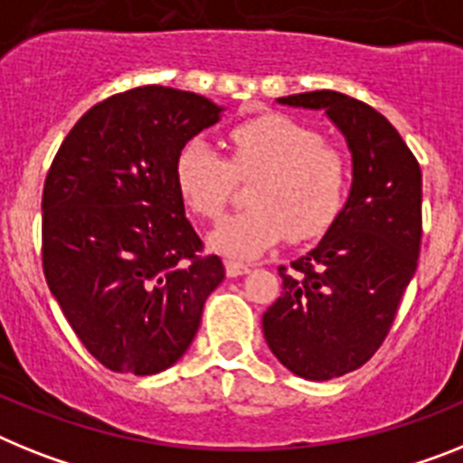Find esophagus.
Here are the masks:
<instances>
[{
	"label": "esophagus",
	"mask_w": 463,
	"mask_h": 463,
	"mask_svg": "<svg viewBox=\"0 0 463 463\" xmlns=\"http://www.w3.org/2000/svg\"><path fill=\"white\" fill-rule=\"evenodd\" d=\"M224 269H227L229 279H236V276L248 274V271H250V264L236 262V260H227V262H224Z\"/></svg>",
	"instance_id": "obj_1"
}]
</instances>
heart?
Segmentation results:
<instances>
[{
	"instance_id": "1",
	"label": "heart",
	"mask_w": 463,
	"mask_h": 463,
	"mask_svg": "<svg viewBox=\"0 0 463 463\" xmlns=\"http://www.w3.org/2000/svg\"><path fill=\"white\" fill-rule=\"evenodd\" d=\"M232 164L205 137H192L175 156V184L196 215L215 220L232 199L236 175H260L250 208L224 217L211 246L229 258L250 260L283 236L309 241L339 215L346 196L345 156L323 145L318 130L286 114H264L229 133Z\"/></svg>"
}]
</instances>
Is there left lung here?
Wrapping results in <instances>:
<instances>
[{
  "label": "left lung",
  "mask_w": 463,
  "mask_h": 463,
  "mask_svg": "<svg viewBox=\"0 0 463 463\" xmlns=\"http://www.w3.org/2000/svg\"><path fill=\"white\" fill-rule=\"evenodd\" d=\"M280 105L323 109L351 152L345 208L318 246L279 267L283 292L262 316L271 354L314 382L358 370L382 346L421 243V171L386 117L365 102L311 90Z\"/></svg>",
  "instance_id": "left-lung-1"
}]
</instances>
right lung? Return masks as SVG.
<instances>
[{
	"label": "right lung",
	"instance_id": "1",
	"mask_svg": "<svg viewBox=\"0 0 463 463\" xmlns=\"http://www.w3.org/2000/svg\"><path fill=\"white\" fill-rule=\"evenodd\" d=\"M224 108L140 86L98 102L67 133L43 183L42 262L51 295L93 358L156 374L184 355L224 279L184 217L175 156Z\"/></svg>",
	"mask_w": 463,
	"mask_h": 463
}]
</instances>
